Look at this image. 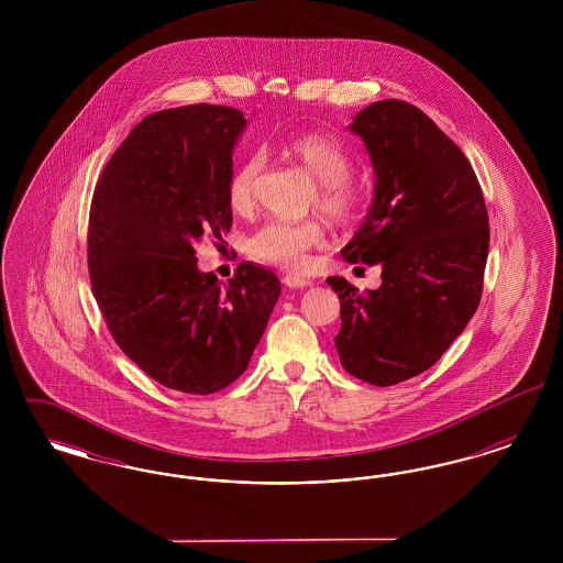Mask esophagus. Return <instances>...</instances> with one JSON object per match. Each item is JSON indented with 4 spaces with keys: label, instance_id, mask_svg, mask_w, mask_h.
I'll return each mask as SVG.
<instances>
[{
    "label": "esophagus",
    "instance_id": "obj_1",
    "mask_svg": "<svg viewBox=\"0 0 563 563\" xmlns=\"http://www.w3.org/2000/svg\"><path fill=\"white\" fill-rule=\"evenodd\" d=\"M283 283H285L287 287H291V289H303V287H310V285H312L310 278H303V276H297V274H287V276L283 278Z\"/></svg>",
    "mask_w": 563,
    "mask_h": 563
}]
</instances>
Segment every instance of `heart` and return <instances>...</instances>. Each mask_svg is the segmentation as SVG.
Masks as SVG:
<instances>
[{"label":"heart","mask_w":563,"mask_h":563,"mask_svg":"<svg viewBox=\"0 0 563 563\" xmlns=\"http://www.w3.org/2000/svg\"><path fill=\"white\" fill-rule=\"evenodd\" d=\"M285 152L299 162L314 179L317 191L312 207L335 223L352 221L365 205V184L350 175L352 152L344 141L331 134H299L285 143ZM266 166L262 152L242 156L230 170L225 198L234 213L249 214L257 207V186ZM324 239L319 221H280L272 219L255 230L246 251L257 262L283 269L303 268L308 253L319 249Z\"/></svg>","instance_id":"obj_1"}]
</instances>
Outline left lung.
Listing matches in <instances>:
<instances>
[{"instance_id": "obj_1", "label": "left lung", "mask_w": 563, "mask_h": 563, "mask_svg": "<svg viewBox=\"0 0 563 563\" xmlns=\"http://www.w3.org/2000/svg\"><path fill=\"white\" fill-rule=\"evenodd\" d=\"M375 168V198L344 249L350 264H382V285L340 297L335 338L350 375L393 386L432 367L473 319L483 294L489 223L477 175L422 109L386 99L356 113Z\"/></svg>"}]
</instances>
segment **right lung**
<instances>
[{
    "label": "right lung",
    "instance_id": "obj_1",
    "mask_svg": "<svg viewBox=\"0 0 563 563\" xmlns=\"http://www.w3.org/2000/svg\"><path fill=\"white\" fill-rule=\"evenodd\" d=\"M223 106L162 109L109 158L88 214L92 295L120 350L162 386L213 395L239 379L280 295L241 264L228 285L196 268V244L232 228L225 184L244 129Z\"/></svg>",
    "mask_w": 563,
    "mask_h": 563
}]
</instances>
